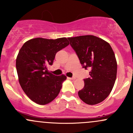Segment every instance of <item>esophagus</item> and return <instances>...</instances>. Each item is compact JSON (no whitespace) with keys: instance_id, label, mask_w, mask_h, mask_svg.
I'll list each match as a JSON object with an SVG mask.
<instances>
[{"instance_id":"34e87169","label":"esophagus","mask_w":133,"mask_h":133,"mask_svg":"<svg viewBox=\"0 0 133 133\" xmlns=\"http://www.w3.org/2000/svg\"><path fill=\"white\" fill-rule=\"evenodd\" d=\"M69 79H71V80H75V78H76L75 77V76H73V77H71V78H69Z\"/></svg>"}]
</instances>
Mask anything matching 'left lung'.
Segmentation results:
<instances>
[{"mask_svg":"<svg viewBox=\"0 0 133 133\" xmlns=\"http://www.w3.org/2000/svg\"><path fill=\"white\" fill-rule=\"evenodd\" d=\"M68 39L82 68L90 70V77L84 79V88L78 92L79 97L89 105L102 102L111 92L116 78L117 64L111 45L93 35Z\"/></svg>","mask_w":133,"mask_h":133,"instance_id":"8db88e82","label":"left lung"}]
</instances>
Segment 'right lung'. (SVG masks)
Segmentation results:
<instances>
[{
  "instance_id": "obj_1",
  "label": "right lung",
  "mask_w": 133,
  "mask_h": 133,
  "mask_svg": "<svg viewBox=\"0 0 133 133\" xmlns=\"http://www.w3.org/2000/svg\"><path fill=\"white\" fill-rule=\"evenodd\" d=\"M69 44L66 38H36L27 41L21 48L16 68L20 85L32 101L45 105L58 96L67 77L49 73L47 66L51 65L56 53Z\"/></svg>"
}]
</instances>
